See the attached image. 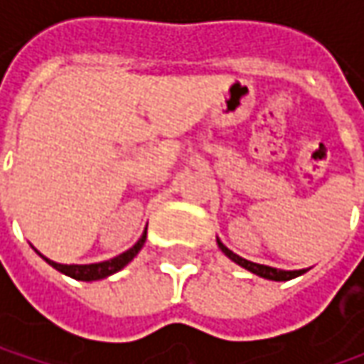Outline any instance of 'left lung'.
I'll return each mask as SVG.
<instances>
[{"label": "left lung", "instance_id": "left-lung-1", "mask_svg": "<svg viewBox=\"0 0 364 364\" xmlns=\"http://www.w3.org/2000/svg\"><path fill=\"white\" fill-rule=\"evenodd\" d=\"M218 249L227 255V257L235 261L237 265H241L245 267L247 272L255 273L259 277H263V279H272V282H287V279H294V277H298L301 273H306V269H294V272H286V269H277V267H269V265H261V263H253V261H247V259L239 257L237 253H232L231 249L227 247V245L220 243V239H217Z\"/></svg>", "mask_w": 364, "mask_h": 364}]
</instances>
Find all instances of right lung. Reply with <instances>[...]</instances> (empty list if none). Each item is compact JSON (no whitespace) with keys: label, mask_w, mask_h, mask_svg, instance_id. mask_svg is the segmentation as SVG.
<instances>
[{"label":"right lung","mask_w":364,"mask_h":364,"mask_svg":"<svg viewBox=\"0 0 364 364\" xmlns=\"http://www.w3.org/2000/svg\"><path fill=\"white\" fill-rule=\"evenodd\" d=\"M146 237H147V229L144 231V235L139 237V241L133 245L132 249H127L125 253H121L117 257L109 259V261H101V263H87V265H66V263H56V261H52V259L44 257L38 249H34L36 253L40 255V257L44 259L48 265H52L54 269H58L64 275H68V277H73V279H78V282H97V279H105L109 275H113V273L121 272L129 261H133V257L141 251V247L146 243Z\"/></svg>","instance_id":"obj_1"}]
</instances>
